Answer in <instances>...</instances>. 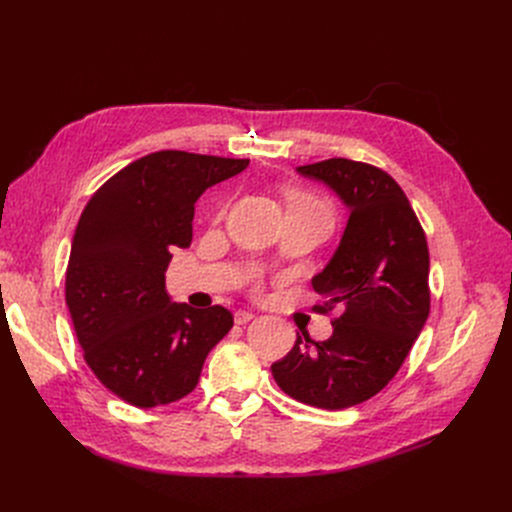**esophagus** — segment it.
Here are the masks:
<instances>
[{
  "label": "esophagus",
  "instance_id": "obj_1",
  "mask_svg": "<svg viewBox=\"0 0 512 512\" xmlns=\"http://www.w3.org/2000/svg\"><path fill=\"white\" fill-rule=\"evenodd\" d=\"M253 317H255V315H253L251 311H236V313H234V324H236V326H247Z\"/></svg>",
  "mask_w": 512,
  "mask_h": 512
}]
</instances>
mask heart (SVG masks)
<instances>
[{"label":"heart","mask_w":512,"mask_h":512,"mask_svg":"<svg viewBox=\"0 0 512 512\" xmlns=\"http://www.w3.org/2000/svg\"><path fill=\"white\" fill-rule=\"evenodd\" d=\"M288 211L307 213V215H311V218L324 222L328 228H332L334 220H336L334 205L326 197H319L309 191H301V188H294V191L288 193ZM255 290H259V286H255Z\"/></svg>","instance_id":"heart-1"}]
</instances>
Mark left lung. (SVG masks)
<instances>
[{"label": "left lung", "mask_w": 512, "mask_h": 512, "mask_svg": "<svg viewBox=\"0 0 512 512\" xmlns=\"http://www.w3.org/2000/svg\"><path fill=\"white\" fill-rule=\"evenodd\" d=\"M326 182L351 209L340 247L313 288L315 305L332 319L328 340L299 336L272 365L276 384L305 405L338 411L388 386L429 315V251L425 232L398 182L363 161L332 157L301 166Z\"/></svg>", "instance_id": "left-lung-1"}]
</instances>
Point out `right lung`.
<instances>
[{
  "label": "right lung",
  "mask_w": 512,
  "mask_h": 512,
  "mask_svg": "<svg viewBox=\"0 0 512 512\" xmlns=\"http://www.w3.org/2000/svg\"><path fill=\"white\" fill-rule=\"evenodd\" d=\"M249 159L155 151L103 182L80 213L66 267V305L97 380L151 409L193 392L211 348L234 326L213 305L170 303L172 249L193 240L195 201Z\"/></svg>",
  "instance_id": "right-lung-1"
}]
</instances>
